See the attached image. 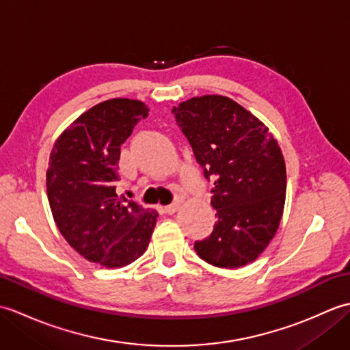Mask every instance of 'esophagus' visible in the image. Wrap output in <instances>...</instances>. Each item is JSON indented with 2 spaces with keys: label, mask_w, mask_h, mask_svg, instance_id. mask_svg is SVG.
Here are the masks:
<instances>
[{
  "label": "esophagus",
  "mask_w": 350,
  "mask_h": 350,
  "mask_svg": "<svg viewBox=\"0 0 350 350\" xmlns=\"http://www.w3.org/2000/svg\"><path fill=\"white\" fill-rule=\"evenodd\" d=\"M163 209H165V212H167L168 215H173V213H176L177 211L180 209V203H173V204H168V206L163 207Z\"/></svg>",
  "instance_id": "esophagus-1"
}]
</instances>
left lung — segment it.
Instances as JSON below:
<instances>
[{
    "label": "left lung",
    "mask_w": 350,
    "mask_h": 350,
    "mask_svg": "<svg viewBox=\"0 0 350 350\" xmlns=\"http://www.w3.org/2000/svg\"><path fill=\"white\" fill-rule=\"evenodd\" d=\"M206 179L217 222L194 250L206 263L236 269L267 248L286 203V162L278 141L251 111L227 96H196L173 108Z\"/></svg>",
    "instance_id": "left-lung-1"
}]
</instances>
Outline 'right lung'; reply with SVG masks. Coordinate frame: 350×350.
<instances>
[{
    "label": "right lung",
    "instance_id": "1",
    "mask_svg": "<svg viewBox=\"0 0 350 350\" xmlns=\"http://www.w3.org/2000/svg\"><path fill=\"white\" fill-rule=\"evenodd\" d=\"M148 107L114 98L87 109L55 139L46 192L58 232L79 256L108 269L144 254L159 213L116 192L120 147Z\"/></svg>",
    "mask_w": 350,
    "mask_h": 350
}]
</instances>
